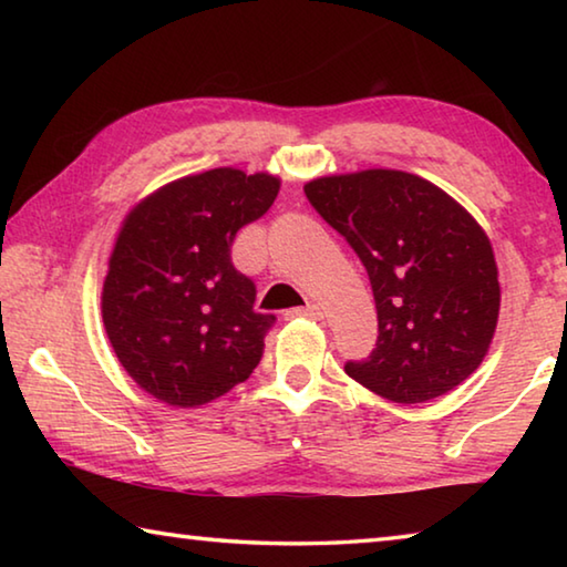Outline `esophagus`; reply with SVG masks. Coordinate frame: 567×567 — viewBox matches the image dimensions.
Returning <instances> with one entry per match:
<instances>
[{
	"label": "esophagus",
	"instance_id": "1",
	"mask_svg": "<svg viewBox=\"0 0 567 567\" xmlns=\"http://www.w3.org/2000/svg\"><path fill=\"white\" fill-rule=\"evenodd\" d=\"M287 318H310V320H322V318H324V312H322V307H320V305L307 302L305 307H297V310H290V312H287Z\"/></svg>",
	"mask_w": 567,
	"mask_h": 567
}]
</instances>
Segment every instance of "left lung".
<instances>
[{
  "label": "left lung",
  "mask_w": 567,
  "mask_h": 567,
  "mask_svg": "<svg viewBox=\"0 0 567 567\" xmlns=\"http://www.w3.org/2000/svg\"><path fill=\"white\" fill-rule=\"evenodd\" d=\"M305 195L358 252L375 295L378 348L344 372L400 405L435 400L473 375L501 315L493 245L477 219L400 169L318 177Z\"/></svg>",
  "instance_id": "left-lung-1"
}]
</instances>
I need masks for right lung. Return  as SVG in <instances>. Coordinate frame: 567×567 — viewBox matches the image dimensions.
Listing matches in <instances>:
<instances>
[{
  "instance_id": "right-lung-1",
  "label": "right lung",
  "mask_w": 567,
  "mask_h": 567,
  "mask_svg": "<svg viewBox=\"0 0 567 567\" xmlns=\"http://www.w3.org/2000/svg\"><path fill=\"white\" fill-rule=\"evenodd\" d=\"M280 177L217 167L172 179L134 205L114 239L102 322L114 354L147 395L199 408L245 382L272 315L229 247L272 207Z\"/></svg>"
}]
</instances>
